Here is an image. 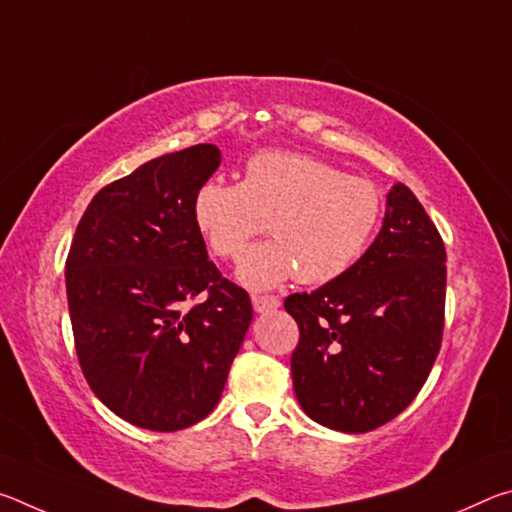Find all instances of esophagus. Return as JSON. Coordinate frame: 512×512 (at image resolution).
Wrapping results in <instances>:
<instances>
[{
  "label": "esophagus",
  "instance_id": "obj_1",
  "mask_svg": "<svg viewBox=\"0 0 512 512\" xmlns=\"http://www.w3.org/2000/svg\"><path fill=\"white\" fill-rule=\"evenodd\" d=\"M280 307V298L277 296H253V309L257 314H266V311H275Z\"/></svg>",
  "mask_w": 512,
  "mask_h": 512
}]
</instances>
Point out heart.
<instances>
[{"label":"heart","mask_w":512,"mask_h":512,"mask_svg":"<svg viewBox=\"0 0 512 512\" xmlns=\"http://www.w3.org/2000/svg\"><path fill=\"white\" fill-rule=\"evenodd\" d=\"M192 216L198 235L221 259L244 253L266 219L273 239L250 246L237 268L246 287L268 289L296 273L305 284H325L368 248L381 192L314 155L262 151L246 162L239 185L207 180L198 187Z\"/></svg>","instance_id":"obj_1"}]
</instances>
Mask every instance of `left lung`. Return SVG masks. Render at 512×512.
<instances>
[{"label": "left lung", "mask_w": 512, "mask_h": 512, "mask_svg": "<svg viewBox=\"0 0 512 512\" xmlns=\"http://www.w3.org/2000/svg\"><path fill=\"white\" fill-rule=\"evenodd\" d=\"M445 262L436 225L397 183L366 253L336 280L284 300L300 327L293 391L311 420L366 433L415 400L443 341Z\"/></svg>", "instance_id": "1"}]
</instances>
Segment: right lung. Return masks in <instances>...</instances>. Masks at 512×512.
Masks as SVG:
<instances>
[{"label":"right lung","mask_w":512,"mask_h":512,"mask_svg":"<svg viewBox=\"0 0 512 512\" xmlns=\"http://www.w3.org/2000/svg\"><path fill=\"white\" fill-rule=\"evenodd\" d=\"M214 144L144 162L92 198L65 264L76 354L92 393L135 427L178 431L214 411L253 320L221 277L192 201ZM205 292L203 303L188 302Z\"/></svg>","instance_id":"right-lung-1"}]
</instances>
